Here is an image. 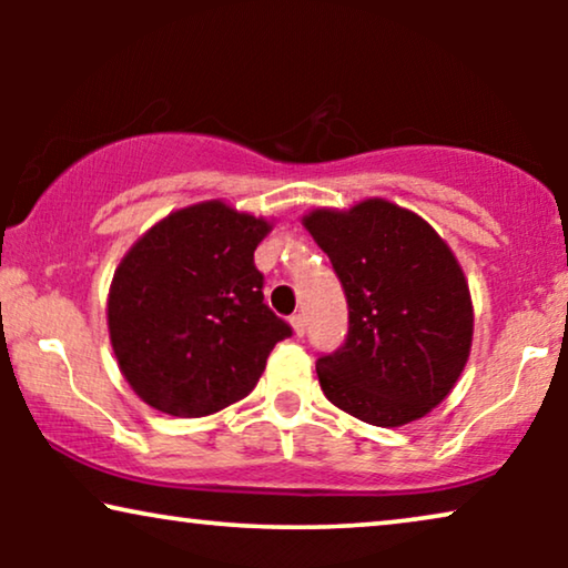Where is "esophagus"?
<instances>
[{
  "label": "esophagus",
  "mask_w": 568,
  "mask_h": 568,
  "mask_svg": "<svg viewBox=\"0 0 568 568\" xmlns=\"http://www.w3.org/2000/svg\"><path fill=\"white\" fill-rule=\"evenodd\" d=\"M290 323H292V328H294V333H297V336H305V315H292L290 317Z\"/></svg>",
  "instance_id": "esophagus-1"
}]
</instances>
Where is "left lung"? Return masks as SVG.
Returning a JSON list of instances; mask_svg holds the SVG:
<instances>
[{
  "label": "left lung",
  "mask_w": 568,
  "mask_h": 568,
  "mask_svg": "<svg viewBox=\"0 0 568 568\" xmlns=\"http://www.w3.org/2000/svg\"><path fill=\"white\" fill-rule=\"evenodd\" d=\"M348 302L344 346L315 362L333 406L372 426L437 408L468 362L473 302L460 263L422 216L367 199L305 220Z\"/></svg>",
  "instance_id": "obj_1"
}]
</instances>
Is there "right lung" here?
Masks as SVG:
<instances>
[{
  "label": "right lung",
  "mask_w": 568,
  "mask_h": 568,
  "mask_svg": "<svg viewBox=\"0 0 568 568\" xmlns=\"http://www.w3.org/2000/svg\"><path fill=\"white\" fill-rule=\"evenodd\" d=\"M271 224L224 201L168 214L131 245L108 294L126 383L162 414L199 418L243 400L292 328L263 302L253 253Z\"/></svg>",
  "instance_id": "1"
}]
</instances>
